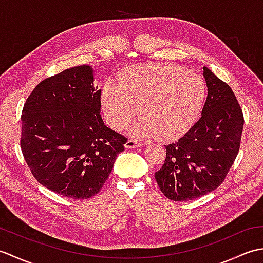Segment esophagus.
Here are the masks:
<instances>
[{"mask_svg": "<svg viewBox=\"0 0 263 263\" xmlns=\"http://www.w3.org/2000/svg\"><path fill=\"white\" fill-rule=\"evenodd\" d=\"M140 146H142V143L139 140H135V139H130V140H127L125 142V148L126 149H133V148H137V147H140Z\"/></svg>", "mask_w": 263, "mask_h": 263, "instance_id": "1", "label": "esophagus"}]
</instances>
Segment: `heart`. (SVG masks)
I'll use <instances>...</instances> for the list:
<instances>
[{"instance_id":"1","label":"heart","mask_w":263,"mask_h":263,"mask_svg":"<svg viewBox=\"0 0 263 263\" xmlns=\"http://www.w3.org/2000/svg\"><path fill=\"white\" fill-rule=\"evenodd\" d=\"M206 86L200 76L174 64H139L123 71L102 92L106 120L114 130L127 125L140 107L133 136L175 140L191 128L202 111Z\"/></svg>"}]
</instances>
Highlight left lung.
<instances>
[{
  "instance_id": "obj_1",
  "label": "left lung",
  "mask_w": 263,
  "mask_h": 263,
  "mask_svg": "<svg viewBox=\"0 0 263 263\" xmlns=\"http://www.w3.org/2000/svg\"><path fill=\"white\" fill-rule=\"evenodd\" d=\"M208 96L200 120L181 139L166 146L155 173L160 191L173 201H189L224 182L241 146L244 117L232 88L203 66Z\"/></svg>"
}]
</instances>
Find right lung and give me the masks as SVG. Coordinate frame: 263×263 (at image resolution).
Instances as JSON below:
<instances>
[{"instance_id": "right-lung-1", "label": "right lung", "mask_w": 263, "mask_h": 263, "mask_svg": "<svg viewBox=\"0 0 263 263\" xmlns=\"http://www.w3.org/2000/svg\"><path fill=\"white\" fill-rule=\"evenodd\" d=\"M102 90L89 65L39 82L21 115V152L33 177L51 191L89 199L107 180L127 139L100 116Z\"/></svg>"}]
</instances>
